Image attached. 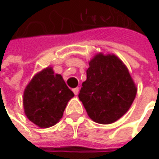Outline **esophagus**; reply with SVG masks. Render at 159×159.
Segmentation results:
<instances>
[{"mask_svg": "<svg viewBox=\"0 0 159 159\" xmlns=\"http://www.w3.org/2000/svg\"><path fill=\"white\" fill-rule=\"evenodd\" d=\"M79 90H80L79 88H75V89H72V92L74 93V95H78L79 94Z\"/></svg>", "mask_w": 159, "mask_h": 159, "instance_id": "esophagus-1", "label": "esophagus"}]
</instances>
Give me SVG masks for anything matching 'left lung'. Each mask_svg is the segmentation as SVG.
<instances>
[{"mask_svg": "<svg viewBox=\"0 0 159 159\" xmlns=\"http://www.w3.org/2000/svg\"><path fill=\"white\" fill-rule=\"evenodd\" d=\"M136 93V85L125 64L114 54L98 53L89 61L79 98L90 119L107 125L125 115Z\"/></svg>", "mask_w": 159, "mask_h": 159, "instance_id": "1", "label": "left lung"}]
</instances>
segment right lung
I'll return each instance as SVG.
<instances>
[{
	"label": "right lung",
	"instance_id": "add662e5",
	"mask_svg": "<svg viewBox=\"0 0 159 159\" xmlns=\"http://www.w3.org/2000/svg\"><path fill=\"white\" fill-rule=\"evenodd\" d=\"M74 94L63 77L48 66L36 73L24 91L23 105L27 119L41 128L55 125Z\"/></svg>",
	"mask_w": 159,
	"mask_h": 159
}]
</instances>
